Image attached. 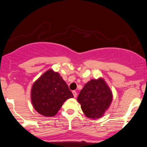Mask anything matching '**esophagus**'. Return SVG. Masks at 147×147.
Here are the masks:
<instances>
[{"instance_id": "obj_1", "label": "esophagus", "mask_w": 147, "mask_h": 147, "mask_svg": "<svg viewBox=\"0 0 147 147\" xmlns=\"http://www.w3.org/2000/svg\"><path fill=\"white\" fill-rule=\"evenodd\" d=\"M72 94H73V96H74V97H75V98H76V97H77V92H76V91H72Z\"/></svg>"}]
</instances>
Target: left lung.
Instances as JSON below:
<instances>
[{"mask_svg":"<svg viewBox=\"0 0 147 147\" xmlns=\"http://www.w3.org/2000/svg\"><path fill=\"white\" fill-rule=\"evenodd\" d=\"M112 101V91L102 77L87 82L77 97L84 115L88 118L95 119L104 115Z\"/></svg>","mask_w":147,"mask_h":147,"instance_id":"1","label":"left lung"}]
</instances>
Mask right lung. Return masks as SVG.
<instances>
[{"label": "right lung", "mask_w": 147, "mask_h": 147, "mask_svg": "<svg viewBox=\"0 0 147 147\" xmlns=\"http://www.w3.org/2000/svg\"><path fill=\"white\" fill-rule=\"evenodd\" d=\"M30 95L34 109L44 117L55 116L63 103L73 97L59 73L52 69L47 70L34 82Z\"/></svg>", "instance_id": "add662e5"}]
</instances>
